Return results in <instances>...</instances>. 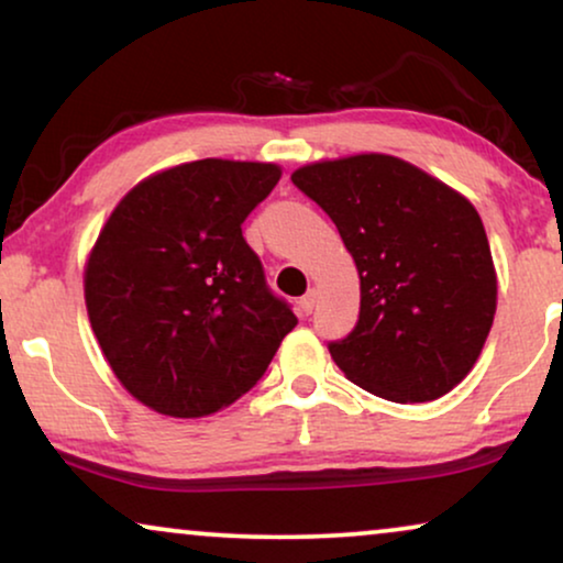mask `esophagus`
<instances>
[{"mask_svg":"<svg viewBox=\"0 0 563 563\" xmlns=\"http://www.w3.org/2000/svg\"><path fill=\"white\" fill-rule=\"evenodd\" d=\"M314 302H318V291L310 289L302 299H299V312H302V314H310V312L314 310Z\"/></svg>","mask_w":563,"mask_h":563,"instance_id":"34e87169","label":"esophagus"}]
</instances>
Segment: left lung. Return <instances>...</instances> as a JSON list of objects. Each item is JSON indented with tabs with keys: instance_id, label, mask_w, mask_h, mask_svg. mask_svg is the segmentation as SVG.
I'll list each match as a JSON object with an SVG mask.
<instances>
[{
	"instance_id": "1",
	"label": "left lung",
	"mask_w": 563,
	"mask_h": 563,
	"mask_svg": "<svg viewBox=\"0 0 563 563\" xmlns=\"http://www.w3.org/2000/svg\"><path fill=\"white\" fill-rule=\"evenodd\" d=\"M291 181L335 222L358 268V322L328 345L338 368L391 402L449 395L474 368L497 310L474 205L387 153L318 161Z\"/></svg>"
}]
</instances>
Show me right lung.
Wrapping results in <instances>:
<instances>
[{"label": "right lung", "mask_w": 563, "mask_h": 563, "mask_svg": "<svg viewBox=\"0 0 563 563\" xmlns=\"http://www.w3.org/2000/svg\"><path fill=\"white\" fill-rule=\"evenodd\" d=\"M282 168L202 158L128 191L84 268L91 330L122 387L168 418H205L272 364L295 312L266 287L243 220Z\"/></svg>", "instance_id": "right-lung-1"}]
</instances>
